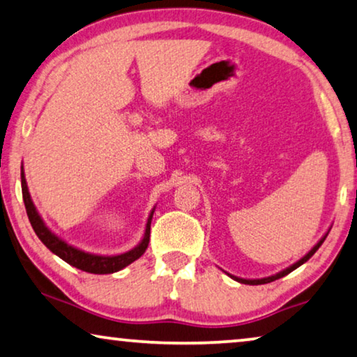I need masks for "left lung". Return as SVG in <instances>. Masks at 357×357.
<instances>
[{
	"label": "left lung",
	"instance_id": "1",
	"mask_svg": "<svg viewBox=\"0 0 357 357\" xmlns=\"http://www.w3.org/2000/svg\"><path fill=\"white\" fill-rule=\"evenodd\" d=\"M331 231V229H328ZM328 231L326 232V236H324L321 241H319L314 247H312L310 252H307L305 257H303L301 259H298V261L295 263V264H291L290 268H287V269H284V271H280V273H278V274H274V275H269V278H263V279H242V278H236V275H231V274H227V275H231V278L234 279V280H237V282H241V284H247V285H261V284H269V282H274V280H278V279H280V278H284V275H287V274H290L291 271H295L296 268H300L301 264H305L307 259H310L312 255H314L317 250H319V247L322 245L324 243V241H326V237H327V234H328Z\"/></svg>",
	"mask_w": 357,
	"mask_h": 357
}]
</instances>
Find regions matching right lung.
<instances>
[{
	"label": "right lung",
	"instance_id": "add662e5",
	"mask_svg": "<svg viewBox=\"0 0 357 357\" xmlns=\"http://www.w3.org/2000/svg\"><path fill=\"white\" fill-rule=\"evenodd\" d=\"M20 183H22V197H24L26 215H29L30 225L33 227L35 234L52 253L57 255V257L63 259L66 263L73 266V268L82 269L84 273H91V274H112L126 268L128 264L136 261L137 258H141L142 255H144L146 248L149 245V238H151V222H152V216L155 208H152L151 215H149L144 236H142V241L137 243L135 248H131L130 252H125L120 255H110V257H107V255H94V253L84 252V250L73 247L66 241H62L59 236H56V234L46 226V222L43 221V218L40 216V213L36 210L33 200H31L30 197L29 185H26V181H25L24 167L20 168Z\"/></svg>",
	"mask_w": 357,
	"mask_h": 357
}]
</instances>
